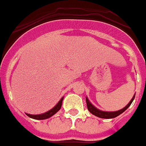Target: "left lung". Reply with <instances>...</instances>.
I'll use <instances>...</instances> for the list:
<instances>
[{"instance_id":"obj_1","label":"left lung","mask_w":146,"mask_h":146,"mask_svg":"<svg viewBox=\"0 0 146 146\" xmlns=\"http://www.w3.org/2000/svg\"><path fill=\"white\" fill-rule=\"evenodd\" d=\"M134 98H135V94L133 96L132 100H130V102L128 103L127 106L124 107L123 108L121 109V110L116 111H101L100 109H98L95 107V106H93V104H91V102H90L89 100L87 99V97H86V102H87V108H88V110L91 114H93V115H95L96 117H101V118H106V119H109V118H114V117H117L118 115H120L121 114L126 111L129 108V106L131 105V103L133 101Z\"/></svg>"}]
</instances>
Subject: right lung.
I'll return each instance as SVG.
<instances>
[{
  "label": "right lung",
  "instance_id": "obj_1",
  "mask_svg": "<svg viewBox=\"0 0 146 146\" xmlns=\"http://www.w3.org/2000/svg\"><path fill=\"white\" fill-rule=\"evenodd\" d=\"M63 98L62 97L61 100H59V102L57 103L56 106L53 107L52 109H50L48 111H46L45 113H43V114H40V115H30V114H27V116H29V117L31 118H33V119L35 120H44V119H47L49 117H52L53 115H55L56 113L61 108L62 104V100H63Z\"/></svg>",
  "mask_w": 146,
  "mask_h": 146
}]
</instances>
